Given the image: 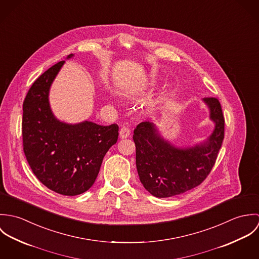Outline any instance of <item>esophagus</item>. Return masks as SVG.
Instances as JSON below:
<instances>
[{"label":"esophagus","instance_id":"34e87169","mask_svg":"<svg viewBox=\"0 0 259 259\" xmlns=\"http://www.w3.org/2000/svg\"><path fill=\"white\" fill-rule=\"evenodd\" d=\"M131 135V132L127 127H121L119 131V138L120 139H126L128 138Z\"/></svg>","mask_w":259,"mask_h":259}]
</instances>
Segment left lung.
Returning <instances> with one entry per match:
<instances>
[{
    "label": "left lung",
    "instance_id": "left-lung-1",
    "mask_svg": "<svg viewBox=\"0 0 259 259\" xmlns=\"http://www.w3.org/2000/svg\"><path fill=\"white\" fill-rule=\"evenodd\" d=\"M211 134L192 146H177L162 137L152 121H143L134 132L140 181L155 197L182 194L200 185L214 165L224 138V118L218 99L204 98Z\"/></svg>",
    "mask_w": 259,
    "mask_h": 259
}]
</instances>
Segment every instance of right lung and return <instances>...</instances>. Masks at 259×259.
Returning <instances> with one entry per match:
<instances>
[{"label":"right lung","mask_w":259,"mask_h":259,"mask_svg":"<svg viewBox=\"0 0 259 259\" xmlns=\"http://www.w3.org/2000/svg\"><path fill=\"white\" fill-rule=\"evenodd\" d=\"M65 63L50 68L29 90L22 135L26 158L37 180L57 193L77 195L94 185L106 153L117 141L118 126L90 120L68 123L54 114L50 90Z\"/></svg>","instance_id":"obj_1"}]
</instances>
